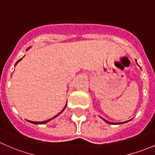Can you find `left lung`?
I'll list each match as a JSON object with an SVG mask.
<instances>
[{"label":"left lung","mask_w":155,"mask_h":155,"mask_svg":"<svg viewBox=\"0 0 155 155\" xmlns=\"http://www.w3.org/2000/svg\"><path fill=\"white\" fill-rule=\"evenodd\" d=\"M135 61H136V63H137V60H136V59H135ZM137 64H138V63H137ZM101 118H102V117H101ZM102 119H103V118H102ZM104 119V120L105 121V122H106V123H109V124H112V125H119V124H123V123H128V122H129V121H130V120H128V121H126V122H123V123H110V122H108V121L106 120L105 119Z\"/></svg>","instance_id":"left-lung-1"}]
</instances>
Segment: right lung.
<instances>
[{
	"label": "right lung",
	"instance_id": "right-lung-1",
	"mask_svg": "<svg viewBox=\"0 0 155 155\" xmlns=\"http://www.w3.org/2000/svg\"><path fill=\"white\" fill-rule=\"evenodd\" d=\"M31 48V47H29V48H27V49H26V51H27V50H29V48ZM23 57H24V56H23ZM23 58H20V60H18V61H17V62H16V64H15V66H16V65H17V63H18V62H19V61H21V60H22V59H23ZM66 107H67V104H65V107H64V109H63V110H61V112H60V113H58V114H57V115H56V116H54V117H53V118H51V119H48V120H45V121H42V122H33V121H29V120H27V121H28V122H29V123H32V124H36V125H39V124H45V123H48V122H49V121H51V119H54V118H55V117H57V116H58V115H60V114H61V113H62V112H63V111H64V110H65Z\"/></svg>",
	"mask_w": 155,
	"mask_h": 155
}]
</instances>
